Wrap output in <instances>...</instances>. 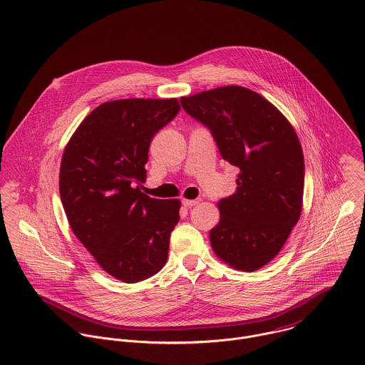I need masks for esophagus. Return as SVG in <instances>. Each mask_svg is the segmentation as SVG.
<instances>
[{"label":"esophagus","instance_id":"obj_1","mask_svg":"<svg viewBox=\"0 0 365 365\" xmlns=\"http://www.w3.org/2000/svg\"><path fill=\"white\" fill-rule=\"evenodd\" d=\"M200 202V200H182V205L184 207H187V208H191V207H194V205H197Z\"/></svg>","mask_w":365,"mask_h":365}]
</instances>
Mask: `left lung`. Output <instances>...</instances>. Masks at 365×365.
<instances>
[{"mask_svg":"<svg viewBox=\"0 0 365 365\" xmlns=\"http://www.w3.org/2000/svg\"><path fill=\"white\" fill-rule=\"evenodd\" d=\"M180 102L211 130L222 158L241 170L235 194L218 202L221 218L210 232L211 246L231 267L257 270L280 252L302 214L299 137L277 108L243 86H221Z\"/></svg>","mask_w":365,"mask_h":365,"instance_id":"obj_1","label":"left lung"}]
</instances>
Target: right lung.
<instances>
[{
  "instance_id": "right-lung-1",
  "label": "right lung",
  "mask_w": 365,
  "mask_h": 365,
  "mask_svg": "<svg viewBox=\"0 0 365 365\" xmlns=\"http://www.w3.org/2000/svg\"><path fill=\"white\" fill-rule=\"evenodd\" d=\"M180 109L175 98L102 103L63 150L59 192L69 225L99 266L125 283L163 269L180 221V200L140 191L150 143Z\"/></svg>"
}]
</instances>
